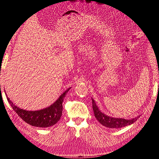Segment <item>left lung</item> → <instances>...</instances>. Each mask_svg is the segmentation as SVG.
Listing matches in <instances>:
<instances>
[{
	"mask_svg": "<svg viewBox=\"0 0 159 159\" xmlns=\"http://www.w3.org/2000/svg\"><path fill=\"white\" fill-rule=\"evenodd\" d=\"M91 99H92V107L95 118L97 119L98 121L101 124L106 127L111 129H118L126 127L135 122L139 117H140L138 116L131 119H125L123 118H115L108 116V115L101 111L97 106V105H96L93 99L91 98Z\"/></svg>",
	"mask_w": 159,
	"mask_h": 159,
	"instance_id": "1",
	"label": "left lung"
}]
</instances>
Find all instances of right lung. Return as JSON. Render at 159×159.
I'll list each match as a JSON object with an SVG mask.
<instances>
[{"label": "right lung", "mask_w": 159, "mask_h": 159, "mask_svg": "<svg viewBox=\"0 0 159 159\" xmlns=\"http://www.w3.org/2000/svg\"><path fill=\"white\" fill-rule=\"evenodd\" d=\"M70 88L65 91L58 99L49 107L38 111H26L19 108L16 105L13 104L7 95V98L13 110L19 117L22 118L23 121L34 127L46 128L53 126L60 119L63 110L62 103L64 102L66 93Z\"/></svg>", "instance_id": "add662e5"}]
</instances>
